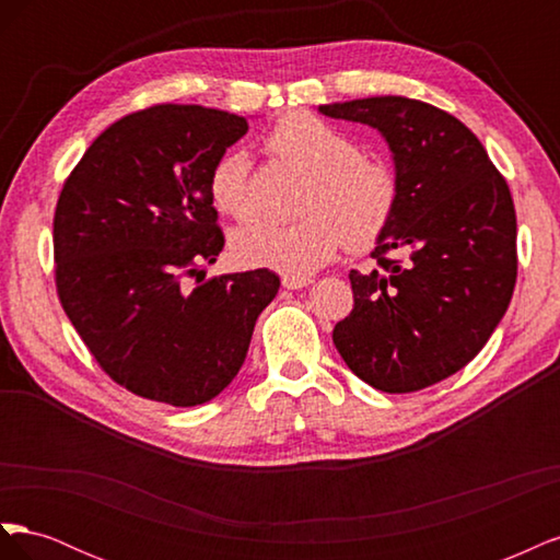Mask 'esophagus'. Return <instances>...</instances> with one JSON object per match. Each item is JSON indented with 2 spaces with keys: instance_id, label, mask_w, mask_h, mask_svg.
Returning a JSON list of instances; mask_svg holds the SVG:
<instances>
[{
  "instance_id": "1",
  "label": "esophagus",
  "mask_w": 560,
  "mask_h": 560,
  "mask_svg": "<svg viewBox=\"0 0 560 560\" xmlns=\"http://www.w3.org/2000/svg\"><path fill=\"white\" fill-rule=\"evenodd\" d=\"M313 280L306 276H284L282 278V287L287 290H303V287H308Z\"/></svg>"
}]
</instances>
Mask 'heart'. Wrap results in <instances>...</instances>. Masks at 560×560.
<instances>
[{
    "mask_svg": "<svg viewBox=\"0 0 560 560\" xmlns=\"http://www.w3.org/2000/svg\"><path fill=\"white\" fill-rule=\"evenodd\" d=\"M268 147L311 177L303 198L308 217L292 224L254 219L235 231L233 254L247 266H264L287 276H303L350 247L374 243L397 206V177L385 161L360 154L348 132L311 114H290L273 128ZM247 151H226L212 165L210 198L219 212L247 219L249 194Z\"/></svg>",
    "mask_w": 560,
    "mask_h": 560,
    "instance_id": "b5f03b06",
    "label": "heart"
}]
</instances>
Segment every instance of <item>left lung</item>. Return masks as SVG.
Listing matches in <instances>:
<instances>
[{"label": "left lung", "mask_w": 560, "mask_h": 560, "mask_svg": "<svg viewBox=\"0 0 560 560\" xmlns=\"http://www.w3.org/2000/svg\"><path fill=\"white\" fill-rule=\"evenodd\" d=\"M376 128L395 163L397 206L371 257L350 270L352 313L334 346L371 387L416 393L477 358L516 284V212L483 144L448 112L401 95L319 105ZM404 248L406 262L386 257Z\"/></svg>", "instance_id": "1"}]
</instances>
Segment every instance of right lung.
Instances as JSON below:
<instances>
[{"label": "right lung", "mask_w": 560, "mask_h": 560, "mask_svg": "<svg viewBox=\"0 0 560 560\" xmlns=\"http://www.w3.org/2000/svg\"><path fill=\"white\" fill-rule=\"evenodd\" d=\"M245 132L247 118L222 109L149 107L100 135L62 186L60 303L97 364L135 395L171 406L217 397L280 290L268 268L186 284L224 247L210 173Z\"/></svg>", "instance_id": "obj_1"}]
</instances>
